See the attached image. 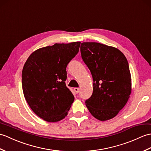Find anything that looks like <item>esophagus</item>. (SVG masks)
<instances>
[{"instance_id": "esophagus-1", "label": "esophagus", "mask_w": 151, "mask_h": 151, "mask_svg": "<svg viewBox=\"0 0 151 151\" xmlns=\"http://www.w3.org/2000/svg\"><path fill=\"white\" fill-rule=\"evenodd\" d=\"M74 91H75V93H78L80 92V88H78V87H75L74 89Z\"/></svg>"}]
</instances>
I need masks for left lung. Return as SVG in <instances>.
Segmentation results:
<instances>
[{
  "label": "left lung",
  "instance_id": "left-lung-1",
  "mask_svg": "<svg viewBox=\"0 0 151 151\" xmlns=\"http://www.w3.org/2000/svg\"><path fill=\"white\" fill-rule=\"evenodd\" d=\"M80 52L93 80V94L86 100V106L98 120H110L123 109L131 94L127 60L118 49L98 42L82 43Z\"/></svg>",
  "mask_w": 151,
  "mask_h": 151
}]
</instances>
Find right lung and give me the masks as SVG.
<instances>
[{"instance_id":"obj_1","label":"right lung","mask_w":151,"mask_h":151,"mask_svg":"<svg viewBox=\"0 0 151 151\" xmlns=\"http://www.w3.org/2000/svg\"><path fill=\"white\" fill-rule=\"evenodd\" d=\"M80 42L55 44L34 51L22 72L24 97L38 116L49 122L62 120L75 97L66 86V68L78 54Z\"/></svg>"}]
</instances>
